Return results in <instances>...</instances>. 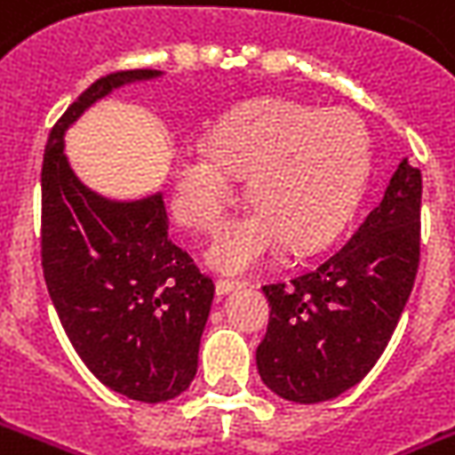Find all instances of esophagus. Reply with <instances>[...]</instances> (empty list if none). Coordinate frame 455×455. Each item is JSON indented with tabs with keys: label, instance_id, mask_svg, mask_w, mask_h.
Here are the masks:
<instances>
[{
	"label": "esophagus",
	"instance_id": "obj_1",
	"mask_svg": "<svg viewBox=\"0 0 455 455\" xmlns=\"http://www.w3.org/2000/svg\"><path fill=\"white\" fill-rule=\"evenodd\" d=\"M243 281H234V278H217V295H227L231 291H236L241 288Z\"/></svg>",
	"mask_w": 455,
	"mask_h": 455
}]
</instances>
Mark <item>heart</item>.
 Here are the masks:
<instances>
[{
  "label": "heart",
  "mask_w": 455,
  "mask_h": 455,
  "mask_svg": "<svg viewBox=\"0 0 455 455\" xmlns=\"http://www.w3.org/2000/svg\"><path fill=\"white\" fill-rule=\"evenodd\" d=\"M249 174L253 212L221 228L209 260L224 271H246L285 241L307 251L347 224L370 177V140L349 110L293 100H259L219 123L209 148L177 157L174 214L196 231L227 221Z\"/></svg>",
  "instance_id": "b5f03b06"
}]
</instances>
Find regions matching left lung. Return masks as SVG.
Wrapping results in <instances>:
<instances>
[{
    "label": "left lung",
    "instance_id": "obj_1",
    "mask_svg": "<svg viewBox=\"0 0 455 455\" xmlns=\"http://www.w3.org/2000/svg\"><path fill=\"white\" fill-rule=\"evenodd\" d=\"M421 251V170L399 162L382 202L315 268L268 283L263 384L288 402L335 399L382 357L414 288Z\"/></svg>",
    "mask_w": 455,
    "mask_h": 455
}]
</instances>
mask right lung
<instances>
[{
  "instance_id": "add662e5",
  "label": "right lung",
  "mask_w": 455,
  "mask_h": 455,
  "mask_svg": "<svg viewBox=\"0 0 455 455\" xmlns=\"http://www.w3.org/2000/svg\"><path fill=\"white\" fill-rule=\"evenodd\" d=\"M157 76L98 78L51 128L41 164V266L59 320L95 379L145 404L195 379L214 283L172 243L162 195L110 202L91 192L66 160L63 132L113 88Z\"/></svg>"
}]
</instances>
